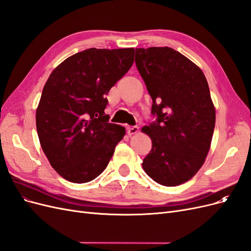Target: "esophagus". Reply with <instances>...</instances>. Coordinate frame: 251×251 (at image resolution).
<instances>
[{
    "instance_id": "1",
    "label": "esophagus",
    "mask_w": 251,
    "mask_h": 251,
    "mask_svg": "<svg viewBox=\"0 0 251 251\" xmlns=\"http://www.w3.org/2000/svg\"><path fill=\"white\" fill-rule=\"evenodd\" d=\"M138 130H139V127L138 126H128L127 128H126V133H127V135H134V134H136L138 132Z\"/></svg>"
}]
</instances>
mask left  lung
Segmentation results:
<instances>
[{"instance_id": "1", "label": "left lung", "mask_w": 251, "mask_h": 251, "mask_svg": "<svg viewBox=\"0 0 251 251\" xmlns=\"http://www.w3.org/2000/svg\"><path fill=\"white\" fill-rule=\"evenodd\" d=\"M135 63L156 117L142 127L153 143L142 168L159 184L180 185L201 169L214 134L216 110L206 77L170 47L137 48Z\"/></svg>"}]
</instances>
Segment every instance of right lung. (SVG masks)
Masks as SVG:
<instances>
[{"label": "right lung", "instance_id": "right-lung-1", "mask_svg": "<svg viewBox=\"0 0 251 251\" xmlns=\"http://www.w3.org/2000/svg\"><path fill=\"white\" fill-rule=\"evenodd\" d=\"M133 54V48H90L50 74L36 109V130L51 166L66 180L86 183L100 176L124 138L125 127L110 124L104 109Z\"/></svg>", "mask_w": 251, "mask_h": 251}]
</instances>
